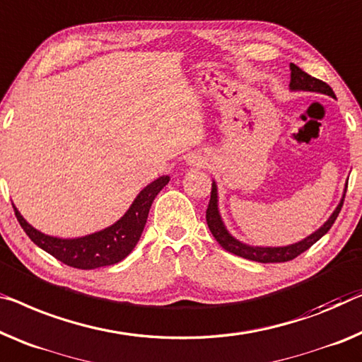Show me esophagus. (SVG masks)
Returning <instances> with one entry per match:
<instances>
[{
	"mask_svg": "<svg viewBox=\"0 0 362 362\" xmlns=\"http://www.w3.org/2000/svg\"><path fill=\"white\" fill-rule=\"evenodd\" d=\"M187 164L190 167H195V169H199V167H204L208 164V158L202 153H195V154L188 156Z\"/></svg>",
	"mask_w": 362,
	"mask_h": 362,
	"instance_id": "esophagus-1",
	"label": "esophagus"
}]
</instances>
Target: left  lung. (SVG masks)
I'll list each match as a JSON object with an SVG mask.
<instances>
[{
  "label": "left lung",
  "instance_id": "obj_1",
  "mask_svg": "<svg viewBox=\"0 0 362 362\" xmlns=\"http://www.w3.org/2000/svg\"><path fill=\"white\" fill-rule=\"evenodd\" d=\"M289 69H291V81H289L291 93H317V94L330 95L335 99V93H333L332 88L327 83H323V81H320V79L312 78L310 74L302 71V69L299 66H296L294 63L289 64ZM346 188H348V182L344 183L343 197H341V199H339V203L337 204V208L333 209L330 218H328L319 229L314 230V233L304 237L302 240L294 242V244H289V245H279V247L250 245L239 239H235V237L229 233L228 228H226L223 216H221L219 193H218V185H216V180H213L211 199H209V204L206 209V223H208L209 230H211L213 237L218 240V244L223 247L224 250L234 253V255H237V257L247 258V260H253V262H260V263L289 262L298 255H300L302 252L310 249V247L314 245L317 240H320L322 237L325 235L328 230H330L333 223H335V219L338 218L339 211H341L344 195H346Z\"/></svg>",
  "mask_w": 362,
  "mask_h": 362
}]
</instances>
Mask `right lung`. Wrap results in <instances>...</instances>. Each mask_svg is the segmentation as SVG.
Wrapping results in <instances>:
<instances>
[{
  "label": "right lung",
  "instance_id": "right-lung-1",
  "mask_svg": "<svg viewBox=\"0 0 362 362\" xmlns=\"http://www.w3.org/2000/svg\"><path fill=\"white\" fill-rule=\"evenodd\" d=\"M169 180V175H160L159 179L148 183L133 199L127 213L109 228L83 237H73V239L40 233L39 229L27 223L14 204L13 208L21 228L29 235V239L42 250L63 262L64 265L79 269L110 267L127 258L136 247L146 224L151 204Z\"/></svg>",
  "mask_w": 362,
  "mask_h": 362
}]
</instances>
